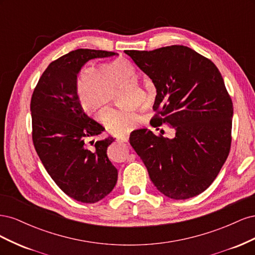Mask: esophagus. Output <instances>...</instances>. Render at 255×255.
<instances>
[{
	"mask_svg": "<svg viewBox=\"0 0 255 255\" xmlns=\"http://www.w3.org/2000/svg\"><path fill=\"white\" fill-rule=\"evenodd\" d=\"M128 138H129V136H128V135L122 136V137H120V138H119L118 141H119V142H128Z\"/></svg>",
	"mask_w": 255,
	"mask_h": 255,
	"instance_id": "1",
	"label": "esophagus"
}]
</instances>
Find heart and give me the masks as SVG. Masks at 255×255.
<instances>
[{"mask_svg": "<svg viewBox=\"0 0 255 255\" xmlns=\"http://www.w3.org/2000/svg\"><path fill=\"white\" fill-rule=\"evenodd\" d=\"M133 75V69L125 59L114 58L101 61L95 66H83L76 72L74 91L83 111L90 116L101 113L106 128L119 135L128 134L146 125L143 115L135 111H119L112 104H117V88L126 84ZM145 89L144 104L151 106L158 96L157 85L151 76L143 78Z\"/></svg>", "mask_w": 255, "mask_h": 255, "instance_id": "heart-1", "label": "heart"}]
</instances>
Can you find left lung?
Masks as SVG:
<instances>
[{
  "label": "left lung",
  "instance_id": "obj_1",
  "mask_svg": "<svg viewBox=\"0 0 255 255\" xmlns=\"http://www.w3.org/2000/svg\"><path fill=\"white\" fill-rule=\"evenodd\" d=\"M115 52L78 49L59 57L45 69L30 100L33 142L53 181L66 195L84 203H96L114 189L118 171L107 157L113 137L85 148L88 137L104 128L84 113L74 91L76 72L94 58Z\"/></svg>",
  "mask_w": 255,
  "mask_h": 255
}]
</instances>
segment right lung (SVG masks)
<instances>
[{"label":"right lung","mask_w":255,"mask_h":255,"mask_svg":"<svg viewBox=\"0 0 255 255\" xmlns=\"http://www.w3.org/2000/svg\"><path fill=\"white\" fill-rule=\"evenodd\" d=\"M125 52L157 85L153 120L175 134L169 139L136 129L130 145L161 194L174 200L200 195L218 175L232 142L233 103L221 73L185 45Z\"/></svg>","instance_id":"obj_1"}]
</instances>
